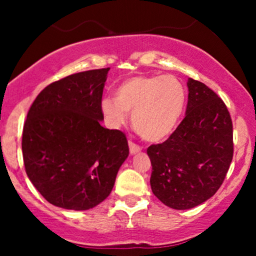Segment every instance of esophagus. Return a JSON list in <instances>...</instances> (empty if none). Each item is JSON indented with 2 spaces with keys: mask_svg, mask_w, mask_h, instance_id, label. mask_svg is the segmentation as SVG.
Segmentation results:
<instances>
[{
  "mask_svg": "<svg viewBox=\"0 0 256 256\" xmlns=\"http://www.w3.org/2000/svg\"><path fill=\"white\" fill-rule=\"evenodd\" d=\"M128 146H130V152H131V154H136V152L142 150V146H140L138 144H136V143H134V142H132V140H130V142H128Z\"/></svg>",
  "mask_w": 256,
  "mask_h": 256,
  "instance_id": "1",
  "label": "esophagus"
}]
</instances>
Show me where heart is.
Listing matches in <instances>:
<instances>
[{
    "label": "heart",
    "instance_id": "heart-1",
    "mask_svg": "<svg viewBox=\"0 0 256 256\" xmlns=\"http://www.w3.org/2000/svg\"><path fill=\"white\" fill-rule=\"evenodd\" d=\"M116 98L102 100L101 110L113 128L124 125L132 110V125L148 142L168 137L185 107V88L173 76H134L119 85Z\"/></svg>",
    "mask_w": 256,
    "mask_h": 256
}]
</instances>
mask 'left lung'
Returning a JSON list of instances; mask_svg holds the SVG:
<instances>
[{
	"mask_svg": "<svg viewBox=\"0 0 256 256\" xmlns=\"http://www.w3.org/2000/svg\"><path fill=\"white\" fill-rule=\"evenodd\" d=\"M185 118L164 143L146 149L150 186L173 210H189L218 192L234 156V130L228 107L201 82L188 80Z\"/></svg>",
	"mask_w": 256,
	"mask_h": 256,
	"instance_id": "8db88e82",
	"label": "left lung"
}]
</instances>
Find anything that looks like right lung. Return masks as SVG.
Masks as SVG:
<instances>
[{
    "label": "right lung",
    "instance_id": "right-lung-1",
    "mask_svg": "<svg viewBox=\"0 0 256 256\" xmlns=\"http://www.w3.org/2000/svg\"><path fill=\"white\" fill-rule=\"evenodd\" d=\"M110 68L74 73L49 84L22 130L25 171L49 204L86 210L108 198L128 156L124 132L101 126Z\"/></svg>",
    "mask_w": 256,
    "mask_h": 256
}]
</instances>
